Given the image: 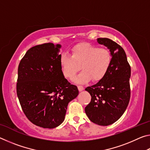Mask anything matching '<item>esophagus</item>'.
I'll return each mask as SVG.
<instances>
[{"label":"esophagus","instance_id":"esophagus-1","mask_svg":"<svg viewBox=\"0 0 150 150\" xmlns=\"http://www.w3.org/2000/svg\"><path fill=\"white\" fill-rule=\"evenodd\" d=\"M77 87H78V89L79 91H82L83 89H84V87H83L82 85H78Z\"/></svg>","mask_w":150,"mask_h":150}]
</instances>
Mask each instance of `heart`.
<instances>
[{"instance_id":"1","label":"heart","mask_w":150,"mask_h":150,"mask_svg":"<svg viewBox=\"0 0 150 150\" xmlns=\"http://www.w3.org/2000/svg\"><path fill=\"white\" fill-rule=\"evenodd\" d=\"M112 62L110 51L106 47H99L87 43L75 45L71 49V56L62 54L60 64L66 78L73 79L81 69L75 79L79 83L88 82L91 79L98 81L105 77Z\"/></svg>"}]
</instances>
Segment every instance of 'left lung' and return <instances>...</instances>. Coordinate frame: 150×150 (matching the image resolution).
Returning a JSON list of instances; mask_svg holds the SVG:
<instances>
[{
	"label": "left lung",
	"instance_id": "left-lung-1",
	"mask_svg": "<svg viewBox=\"0 0 150 150\" xmlns=\"http://www.w3.org/2000/svg\"><path fill=\"white\" fill-rule=\"evenodd\" d=\"M98 44L110 50L112 62L105 77L85 90L91 100L85 108L89 120L100 126L115 123L125 112L130 98V65L126 53L117 43L108 38H98Z\"/></svg>",
	"mask_w": 150,
	"mask_h": 150
}]
</instances>
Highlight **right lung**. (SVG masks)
<instances>
[{
	"mask_svg": "<svg viewBox=\"0 0 150 150\" xmlns=\"http://www.w3.org/2000/svg\"><path fill=\"white\" fill-rule=\"evenodd\" d=\"M60 47L52 43L31 47L18 69L16 93L22 110L32 123L44 128L63 122L68 103L79 94L63 74Z\"/></svg>",
	"mask_w": 150,
	"mask_h": 150,
	"instance_id": "1",
	"label": "right lung"
}]
</instances>
